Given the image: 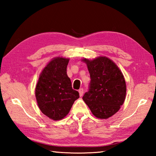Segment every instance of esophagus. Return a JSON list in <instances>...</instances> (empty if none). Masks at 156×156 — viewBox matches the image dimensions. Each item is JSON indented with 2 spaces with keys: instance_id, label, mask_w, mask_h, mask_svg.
I'll list each match as a JSON object with an SVG mask.
<instances>
[{
  "instance_id": "34e87169",
  "label": "esophagus",
  "mask_w": 156,
  "mask_h": 156,
  "mask_svg": "<svg viewBox=\"0 0 156 156\" xmlns=\"http://www.w3.org/2000/svg\"><path fill=\"white\" fill-rule=\"evenodd\" d=\"M78 92H79V94H80V96H82L83 95V93H84V89L83 88H80L78 90Z\"/></svg>"
}]
</instances>
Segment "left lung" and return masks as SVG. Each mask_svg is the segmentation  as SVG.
<instances>
[{
	"instance_id": "1",
	"label": "left lung",
	"mask_w": 156,
	"mask_h": 156,
	"mask_svg": "<svg viewBox=\"0 0 156 156\" xmlns=\"http://www.w3.org/2000/svg\"><path fill=\"white\" fill-rule=\"evenodd\" d=\"M90 74L88 91L83 99L96 117L107 119L118 112L126 96V83L122 73L112 60L100 57L84 59Z\"/></svg>"
}]
</instances>
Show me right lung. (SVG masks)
<instances>
[{
    "instance_id": "obj_1",
    "label": "right lung",
    "mask_w": 156,
    "mask_h": 156,
    "mask_svg": "<svg viewBox=\"0 0 156 156\" xmlns=\"http://www.w3.org/2000/svg\"><path fill=\"white\" fill-rule=\"evenodd\" d=\"M68 62L69 59L64 58L53 59L43 70L36 87L39 108L54 120L65 118L79 98L78 91L72 89L67 74Z\"/></svg>"
}]
</instances>
